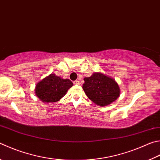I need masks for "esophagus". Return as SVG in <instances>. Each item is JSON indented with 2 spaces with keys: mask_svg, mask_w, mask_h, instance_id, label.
Listing matches in <instances>:
<instances>
[{
  "mask_svg": "<svg viewBox=\"0 0 160 160\" xmlns=\"http://www.w3.org/2000/svg\"><path fill=\"white\" fill-rule=\"evenodd\" d=\"M73 84H74V85H80V81L78 80H75V81H73Z\"/></svg>",
  "mask_w": 160,
  "mask_h": 160,
  "instance_id": "1",
  "label": "esophagus"
}]
</instances>
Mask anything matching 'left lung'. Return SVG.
<instances>
[{
	"label": "left lung",
	"mask_w": 160,
	"mask_h": 160,
	"mask_svg": "<svg viewBox=\"0 0 160 160\" xmlns=\"http://www.w3.org/2000/svg\"><path fill=\"white\" fill-rule=\"evenodd\" d=\"M82 89L90 100L99 106H106L120 96L117 82L100 72H94L91 77L84 78Z\"/></svg>",
	"instance_id": "8db88e82"
}]
</instances>
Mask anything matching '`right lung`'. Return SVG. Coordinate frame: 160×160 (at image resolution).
Here are the masks:
<instances>
[{"label":"right lung","mask_w":160,"mask_h":160,"mask_svg":"<svg viewBox=\"0 0 160 160\" xmlns=\"http://www.w3.org/2000/svg\"><path fill=\"white\" fill-rule=\"evenodd\" d=\"M72 86V82L70 80L50 74L37 84L36 94L43 102H56L64 97Z\"/></svg>","instance_id":"1"}]
</instances>
